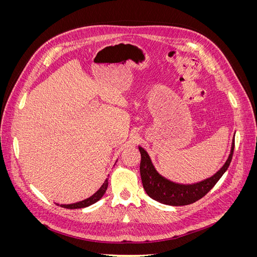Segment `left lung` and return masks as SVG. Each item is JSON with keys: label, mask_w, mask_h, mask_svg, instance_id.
<instances>
[{"label": "left lung", "mask_w": 257, "mask_h": 257, "mask_svg": "<svg viewBox=\"0 0 257 257\" xmlns=\"http://www.w3.org/2000/svg\"><path fill=\"white\" fill-rule=\"evenodd\" d=\"M138 148L139 152L142 154L141 177L144 189L148 195L152 199L164 205L185 206L195 203L198 199L203 198L213 188L215 183L220 180V178L224 175V173L226 172L232 159V153H234L235 138L232 139L228 159L219 172L214 174L212 177L194 184L176 183L161 176L157 172V169L154 168L149 154L147 153L144 148Z\"/></svg>", "instance_id": "left-lung-1"}]
</instances>
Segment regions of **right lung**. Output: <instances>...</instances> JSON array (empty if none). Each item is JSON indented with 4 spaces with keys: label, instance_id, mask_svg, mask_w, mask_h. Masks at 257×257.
<instances>
[{
    "label": "right lung",
    "instance_id": "obj_1",
    "mask_svg": "<svg viewBox=\"0 0 257 257\" xmlns=\"http://www.w3.org/2000/svg\"><path fill=\"white\" fill-rule=\"evenodd\" d=\"M107 186H108V179H106L105 182L103 183V185L100 186L99 190L93 194L92 196H90L89 198L78 201V203H75V204H69V205H61V207L63 208H67V209H79V208H85V207H89L93 204H95L96 201H98L100 198L104 196V194L107 190Z\"/></svg>",
    "mask_w": 257,
    "mask_h": 257
}]
</instances>
